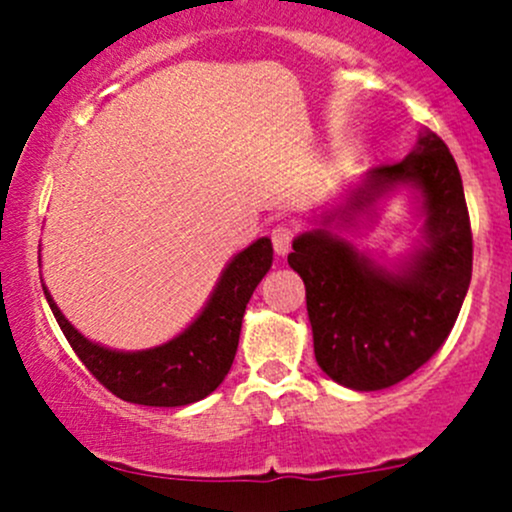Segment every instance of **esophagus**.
<instances>
[{
    "mask_svg": "<svg viewBox=\"0 0 512 512\" xmlns=\"http://www.w3.org/2000/svg\"><path fill=\"white\" fill-rule=\"evenodd\" d=\"M272 237V247H275L277 255H287L289 247H292V240H294V227L282 223V225H275L270 232Z\"/></svg>",
    "mask_w": 512,
    "mask_h": 512,
    "instance_id": "1",
    "label": "esophagus"
}]
</instances>
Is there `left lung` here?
<instances>
[{
    "mask_svg": "<svg viewBox=\"0 0 512 512\" xmlns=\"http://www.w3.org/2000/svg\"><path fill=\"white\" fill-rule=\"evenodd\" d=\"M399 184L419 193L422 242L396 271L374 263L336 232ZM292 242L287 262L304 280L314 356L324 374L356 391H379L421 369L451 334L473 272V235L458 165L436 133L379 165L342 208Z\"/></svg>",
    "mask_w": 512,
    "mask_h": 512,
    "instance_id": "8db88e82",
    "label": "left lung"
}]
</instances>
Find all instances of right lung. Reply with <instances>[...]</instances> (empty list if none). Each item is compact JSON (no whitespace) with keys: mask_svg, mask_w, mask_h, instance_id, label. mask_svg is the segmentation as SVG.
<instances>
[{"mask_svg":"<svg viewBox=\"0 0 512 512\" xmlns=\"http://www.w3.org/2000/svg\"><path fill=\"white\" fill-rule=\"evenodd\" d=\"M270 267L272 242L260 237L227 262L208 304L185 332L143 352H116L91 342L71 327L46 287L44 294L76 356L111 394L141 406H188L223 384L247 302Z\"/></svg>","mask_w":512,"mask_h":512,"instance_id":"obj_1","label":"right lung"}]
</instances>
